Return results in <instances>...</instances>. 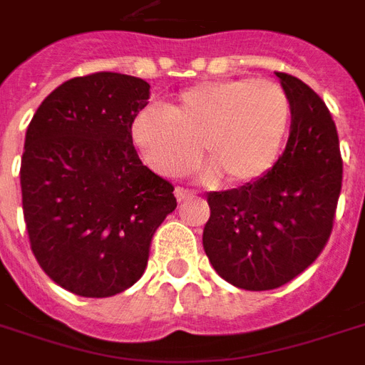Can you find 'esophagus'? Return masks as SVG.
<instances>
[{
	"instance_id": "obj_1",
	"label": "esophagus",
	"mask_w": 365,
	"mask_h": 365,
	"mask_svg": "<svg viewBox=\"0 0 365 365\" xmlns=\"http://www.w3.org/2000/svg\"><path fill=\"white\" fill-rule=\"evenodd\" d=\"M174 195H176V199L182 202V200H187L191 197H195L193 191H189V189H183V187H176L174 189Z\"/></svg>"
}]
</instances>
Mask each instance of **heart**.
<instances>
[{"instance_id": "obj_1", "label": "heart", "mask_w": 365, "mask_h": 365, "mask_svg": "<svg viewBox=\"0 0 365 365\" xmlns=\"http://www.w3.org/2000/svg\"><path fill=\"white\" fill-rule=\"evenodd\" d=\"M292 108L280 85L250 77L205 81L185 88L168 108H145L134 117L132 142L149 168L180 176L199 157L208 178L229 185L255 182L277 163Z\"/></svg>"}]
</instances>
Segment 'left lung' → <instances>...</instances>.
<instances>
[{"instance_id":"obj_1","label":"left lung","mask_w":365,"mask_h":365,"mask_svg":"<svg viewBox=\"0 0 365 365\" xmlns=\"http://www.w3.org/2000/svg\"><path fill=\"white\" fill-rule=\"evenodd\" d=\"M277 77L292 108L282 157L259 180L206 197V255L220 277L250 292L280 288L317 259L343 182L339 136L324 100L297 77Z\"/></svg>"}]
</instances>
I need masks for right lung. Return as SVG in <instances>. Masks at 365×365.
Wrapping results in <instances>:
<instances>
[{"label":"right lung","instance_id":"obj_1","mask_svg":"<svg viewBox=\"0 0 365 365\" xmlns=\"http://www.w3.org/2000/svg\"><path fill=\"white\" fill-rule=\"evenodd\" d=\"M148 98L138 77H73L26 130L20 187L31 252L71 294L111 297L136 284L155 231L176 210L174 185L143 166L132 143Z\"/></svg>","mask_w":365,"mask_h":365}]
</instances>
